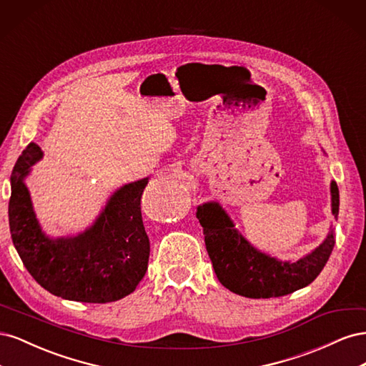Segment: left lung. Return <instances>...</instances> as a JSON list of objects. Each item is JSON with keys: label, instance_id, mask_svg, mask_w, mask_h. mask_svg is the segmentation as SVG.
Here are the masks:
<instances>
[{"label": "left lung", "instance_id": "8db88e82", "mask_svg": "<svg viewBox=\"0 0 366 366\" xmlns=\"http://www.w3.org/2000/svg\"><path fill=\"white\" fill-rule=\"evenodd\" d=\"M331 212L339 215V189L331 182ZM197 218L204 234L206 250L218 281L237 295L267 299L290 295L312 284L322 272L335 247V232L330 230L322 244L295 262L280 261L254 249L235 229L218 203L197 207Z\"/></svg>", "mask_w": 366, "mask_h": 366}]
</instances>
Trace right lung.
<instances>
[{"label":"right lung","instance_id":"add662e5","mask_svg":"<svg viewBox=\"0 0 366 366\" xmlns=\"http://www.w3.org/2000/svg\"><path fill=\"white\" fill-rule=\"evenodd\" d=\"M41 157V148L29 143L10 177L9 226L21 261L41 287L69 301L107 304L128 296L148 269L149 238L140 209L148 177L117 189L82 234L50 238L41 230L24 183Z\"/></svg>","mask_w":366,"mask_h":366}]
</instances>
